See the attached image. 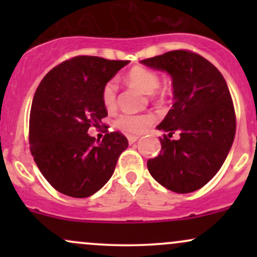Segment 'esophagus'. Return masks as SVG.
<instances>
[{
	"label": "esophagus",
	"mask_w": 257,
	"mask_h": 257,
	"mask_svg": "<svg viewBox=\"0 0 257 257\" xmlns=\"http://www.w3.org/2000/svg\"><path fill=\"white\" fill-rule=\"evenodd\" d=\"M138 139H139L138 135H128V141H129V144H131V145H132V144H134L135 141L138 140Z\"/></svg>",
	"instance_id": "1"
}]
</instances>
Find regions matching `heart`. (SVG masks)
<instances>
[{
	"label": "heart",
	"instance_id": "b5f03b06",
	"mask_svg": "<svg viewBox=\"0 0 257 257\" xmlns=\"http://www.w3.org/2000/svg\"><path fill=\"white\" fill-rule=\"evenodd\" d=\"M126 79L134 87L139 88L140 90L150 94L155 91L159 84L158 75L151 70L143 66L133 67L126 75ZM102 104L107 110H113L116 107L117 102V83L114 81L107 82L104 85L101 91ZM153 118L151 116H137V114H122L117 120V126L120 129H124L131 133H143L147 128V125L151 124Z\"/></svg>",
	"mask_w": 257,
	"mask_h": 257
}]
</instances>
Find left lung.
Listing matches in <instances>:
<instances>
[{"mask_svg":"<svg viewBox=\"0 0 257 257\" xmlns=\"http://www.w3.org/2000/svg\"><path fill=\"white\" fill-rule=\"evenodd\" d=\"M172 78V110L156 126L164 132L158 157L149 159L152 178L176 193H191L216 175L235 135L234 107L221 72L196 53L173 51L141 60ZM179 132L178 141L170 139Z\"/></svg>","mask_w":257,"mask_h":257,"instance_id":"1","label":"left lung"}]
</instances>
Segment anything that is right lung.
I'll return each mask as SVG.
<instances>
[{"label":"right lung","instance_id":"right-lung-1","mask_svg":"<svg viewBox=\"0 0 257 257\" xmlns=\"http://www.w3.org/2000/svg\"><path fill=\"white\" fill-rule=\"evenodd\" d=\"M129 61L76 57L51 70L38 85L30 113V149L38 169L60 193L93 196L111 179L128 147L120 133L101 141L88 134L107 116L104 85Z\"/></svg>","mask_w":257,"mask_h":257}]
</instances>
